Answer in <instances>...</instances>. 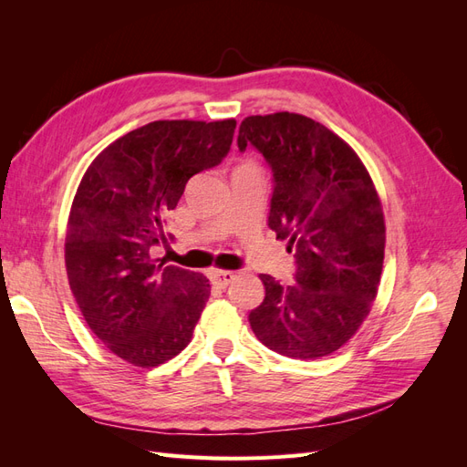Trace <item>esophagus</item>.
<instances>
[{"label": "esophagus", "instance_id": "1", "mask_svg": "<svg viewBox=\"0 0 467 467\" xmlns=\"http://www.w3.org/2000/svg\"><path fill=\"white\" fill-rule=\"evenodd\" d=\"M234 273H230V271H212L210 273V280H212V285H216L218 288H225L230 285V282L234 280Z\"/></svg>", "mask_w": 467, "mask_h": 467}]
</instances>
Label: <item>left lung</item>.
<instances>
[{
	"mask_svg": "<svg viewBox=\"0 0 467 467\" xmlns=\"http://www.w3.org/2000/svg\"><path fill=\"white\" fill-rule=\"evenodd\" d=\"M273 171L268 228L294 251V285L261 275L265 300L249 323L282 357L316 360L341 348L370 314L386 223L374 182L352 148L323 124L275 112L247 117L237 148Z\"/></svg>",
	"mask_w": 467,
	"mask_h": 467,
	"instance_id": "8db88e82",
	"label": "left lung"
}]
</instances>
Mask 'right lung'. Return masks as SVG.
Here are the masks:
<instances>
[{
	"label": "right lung",
	"mask_w": 467,
	"mask_h": 467,
	"mask_svg": "<svg viewBox=\"0 0 467 467\" xmlns=\"http://www.w3.org/2000/svg\"><path fill=\"white\" fill-rule=\"evenodd\" d=\"M235 120H155L124 134L83 175L67 220L66 271L89 329L142 368L177 357L208 302L201 273L153 259L192 175L228 155Z\"/></svg>",
	"instance_id": "add662e5"
}]
</instances>
